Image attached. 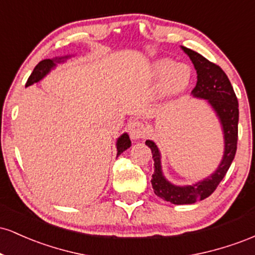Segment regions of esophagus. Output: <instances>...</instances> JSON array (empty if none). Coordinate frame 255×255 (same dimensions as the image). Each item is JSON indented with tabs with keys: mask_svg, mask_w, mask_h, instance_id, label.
<instances>
[{
	"mask_svg": "<svg viewBox=\"0 0 255 255\" xmlns=\"http://www.w3.org/2000/svg\"><path fill=\"white\" fill-rule=\"evenodd\" d=\"M146 134H147V130H146V127L142 122L134 121L129 125V135L131 139L134 140L144 139Z\"/></svg>",
	"mask_w": 255,
	"mask_h": 255,
	"instance_id": "1",
	"label": "esophagus"
}]
</instances>
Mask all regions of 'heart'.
Listing matches in <instances>:
<instances>
[{
	"label": "heart",
	"instance_id": "1",
	"mask_svg": "<svg viewBox=\"0 0 255 255\" xmlns=\"http://www.w3.org/2000/svg\"><path fill=\"white\" fill-rule=\"evenodd\" d=\"M151 73L154 79L162 81L160 87L164 95L178 96L189 87L193 79L188 64L176 63L170 58H162L152 64Z\"/></svg>",
	"mask_w": 255,
	"mask_h": 255
}]
</instances>
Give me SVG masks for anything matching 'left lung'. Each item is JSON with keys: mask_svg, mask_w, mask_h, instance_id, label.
<instances>
[{"mask_svg": "<svg viewBox=\"0 0 255 255\" xmlns=\"http://www.w3.org/2000/svg\"><path fill=\"white\" fill-rule=\"evenodd\" d=\"M182 50L191 58L198 74L197 85L192 91L193 97L206 99L221 122L224 134V154L218 168L209 177L191 186H175L163 175L160 152L157 145L152 140H146L145 144L151 148L154 162L151 180L154 194L175 205L194 204L210 197L216 191L235 157L239 131V102L227 74L221 67L210 62L198 52L184 46Z\"/></svg>", "mask_w": 255, "mask_h": 255, "instance_id": "obj_1", "label": "left lung"}]
</instances>
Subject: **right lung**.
Masks as SVG:
<instances>
[{"mask_svg":"<svg viewBox=\"0 0 255 255\" xmlns=\"http://www.w3.org/2000/svg\"><path fill=\"white\" fill-rule=\"evenodd\" d=\"M69 56H64V57H56V58H46V60H43L40 61L39 63L37 64L36 67H34L33 72L31 73L30 78L27 79V83H26V87L30 86V85L34 84V83H38L39 80H42V79L45 77L46 74H48L49 72L51 71V69L55 68V66H56V63H61V62H64V61L67 60ZM130 139L129 136H128L127 133L122 134L121 136L119 137L118 141H116V147H118V156L122 153V152L127 150L128 147H130Z\"/></svg>","mask_w":255,"mask_h":255,"instance_id":"obj_1","label":"right lung"}]
</instances>
